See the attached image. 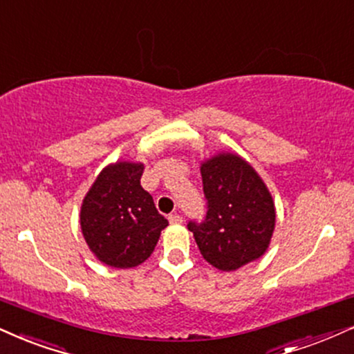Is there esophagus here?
Instances as JSON below:
<instances>
[{
	"instance_id": "obj_1",
	"label": "esophagus",
	"mask_w": 354,
	"mask_h": 354,
	"mask_svg": "<svg viewBox=\"0 0 354 354\" xmlns=\"http://www.w3.org/2000/svg\"><path fill=\"white\" fill-rule=\"evenodd\" d=\"M167 218H169V221H170V223H172V225L182 223V216L177 215V213H172V215H169Z\"/></svg>"
}]
</instances>
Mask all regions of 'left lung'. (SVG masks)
Here are the masks:
<instances>
[{
	"label": "left lung",
	"instance_id": "left-lung-1",
	"mask_svg": "<svg viewBox=\"0 0 354 354\" xmlns=\"http://www.w3.org/2000/svg\"><path fill=\"white\" fill-rule=\"evenodd\" d=\"M207 215L190 220L198 250L213 268L236 270L263 256L276 223L272 197L256 170L236 154L202 165Z\"/></svg>",
	"mask_w": 354,
	"mask_h": 354
}]
</instances>
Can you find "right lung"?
I'll return each instance as SVG.
<instances>
[{"label": "right lung", "instance_id": "right-lung-1", "mask_svg": "<svg viewBox=\"0 0 354 354\" xmlns=\"http://www.w3.org/2000/svg\"><path fill=\"white\" fill-rule=\"evenodd\" d=\"M144 165L116 162L102 170L82 205L80 223L95 256L111 268L128 269L154 251L169 221L141 187Z\"/></svg>", "mask_w": 354, "mask_h": 354}]
</instances>
